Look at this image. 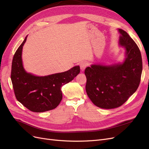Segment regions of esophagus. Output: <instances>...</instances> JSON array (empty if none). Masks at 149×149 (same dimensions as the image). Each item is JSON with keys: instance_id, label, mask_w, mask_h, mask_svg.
Instances as JSON below:
<instances>
[{"instance_id": "34e87169", "label": "esophagus", "mask_w": 149, "mask_h": 149, "mask_svg": "<svg viewBox=\"0 0 149 149\" xmlns=\"http://www.w3.org/2000/svg\"><path fill=\"white\" fill-rule=\"evenodd\" d=\"M87 66H88L87 62H86V61L81 62L79 64V66H80V69H81V71H84L86 68L87 67Z\"/></svg>"}]
</instances>
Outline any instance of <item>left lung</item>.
I'll use <instances>...</instances> for the list:
<instances>
[{"label":"left lung","mask_w":149,"mask_h":149,"mask_svg":"<svg viewBox=\"0 0 149 149\" xmlns=\"http://www.w3.org/2000/svg\"><path fill=\"white\" fill-rule=\"evenodd\" d=\"M119 44L125 48L123 64L113 66L93 65L84 71L86 91L96 106L103 109L118 107L136 91L142 71L141 51L128 33L119 29Z\"/></svg>","instance_id":"8db88e82"}]
</instances>
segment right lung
<instances>
[{
	"mask_svg": "<svg viewBox=\"0 0 149 149\" xmlns=\"http://www.w3.org/2000/svg\"><path fill=\"white\" fill-rule=\"evenodd\" d=\"M26 37L18 48L12 63L11 80L17 100L32 112H42L56 108L62 100L61 88L80 72L76 66L70 70L47 76H35L24 69L22 52Z\"/></svg>",
	"mask_w": 149,
	"mask_h": 149,
	"instance_id": "right-lung-1",
	"label": "right lung"
}]
</instances>
